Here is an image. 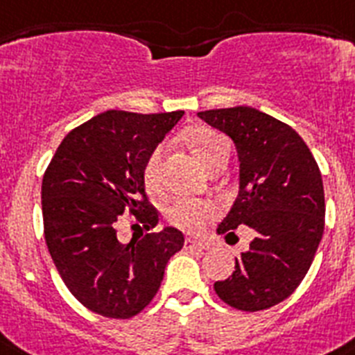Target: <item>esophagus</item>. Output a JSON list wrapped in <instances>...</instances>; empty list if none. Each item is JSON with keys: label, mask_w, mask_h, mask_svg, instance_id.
I'll use <instances>...</instances> for the list:
<instances>
[{"label": "esophagus", "mask_w": 355, "mask_h": 355, "mask_svg": "<svg viewBox=\"0 0 355 355\" xmlns=\"http://www.w3.org/2000/svg\"><path fill=\"white\" fill-rule=\"evenodd\" d=\"M184 248H186V250H209V248H211V245L205 241H196V239L186 237V241H184Z\"/></svg>", "instance_id": "1"}]
</instances>
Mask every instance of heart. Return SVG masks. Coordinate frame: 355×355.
<instances>
[{
	"label": "heart",
	"instance_id": "b5f03b06",
	"mask_svg": "<svg viewBox=\"0 0 355 355\" xmlns=\"http://www.w3.org/2000/svg\"><path fill=\"white\" fill-rule=\"evenodd\" d=\"M189 144L196 159L202 162L205 168L214 162L218 157L223 153H230V143L220 132L212 128H196L191 132ZM166 146L159 144L153 148V152L148 155L143 168L144 184L148 189H157L160 184V168H162V159H164ZM216 216V207L211 202H202V200L193 198H177L168 209L169 223L186 230V232L196 234L205 229V225Z\"/></svg>",
	"mask_w": 355,
	"mask_h": 355
}]
</instances>
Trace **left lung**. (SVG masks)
I'll return each instance as SVG.
<instances>
[{"label": "left lung", "instance_id": "1", "mask_svg": "<svg viewBox=\"0 0 355 355\" xmlns=\"http://www.w3.org/2000/svg\"><path fill=\"white\" fill-rule=\"evenodd\" d=\"M234 141L239 155V195L218 232L254 230L250 250L236 271L214 282L216 295L246 313L270 309L300 286L325 227V195L313 153L291 126L252 107L198 112Z\"/></svg>", "mask_w": 355, "mask_h": 355}]
</instances>
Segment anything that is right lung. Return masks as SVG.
Segmentation results:
<instances>
[{
	"label": "right lung",
	"instance_id": "1",
	"mask_svg": "<svg viewBox=\"0 0 355 355\" xmlns=\"http://www.w3.org/2000/svg\"><path fill=\"white\" fill-rule=\"evenodd\" d=\"M182 116V110L98 114L64 137L44 171L49 255L71 295L105 318L139 314L159 291L169 257L184 246V234L173 227L130 243L118 239L123 212H130L139 229L159 223L143 168Z\"/></svg>",
	"mask_w": 355,
	"mask_h": 355
}]
</instances>
